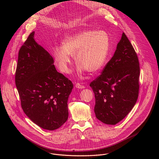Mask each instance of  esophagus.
<instances>
[{
  "instance_id": "1",
  "label": "esophagus",
  "mask_w": 159,
  "mask_h": 159,
  "mask_svg": "<svg viewBox=\"0 0 159 159\" xmlns=\"http://www.w3.org/2000/svg\"><path fill=\"white\" fill-rule=\"evenodd\" d=\"M75 87H76V88H77V89H82L85 88V87H84V85H81L80 83H76V84H75Z\"/></svg>"
}]
</instances>
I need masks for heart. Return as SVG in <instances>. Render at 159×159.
<instances>
[{
  "label": "heart",
  "mask_w": 159,
  "mask_h": 159,
  "mask_svg": "<svg viewBox=\"0 0 159 159\" xmlns=\"http://www.w3.org/2000/svg\"><path fill=\"white\" fill-rule=\"evenodd\" d=\"M109 49V37L104 31L86 30L65 37L61 43V48L53 50L55 61L61 71L70 72L71 57L79 65V74L85 70L96 73L101 69Z\"/></svg>",
  "instance_id": "1"
}]
</instances>
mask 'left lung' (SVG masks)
<instances>
[{"instance_id":"left-lung-1","label":"left lung","mask_w":159,"mask_h":159,"mask_svg":"<svg viewBox=\"0 0 159 159\" xmlns=\"http://www.w3.org/2000/svg\"><path fill=\"white\" fill-rule=\"evenodd\" d=\"M139 75L137 55L123 33L101 75L90 84L96 99L94 112L99 121L115 125L127 116L138 99Z\"/></svg>"}]
</instances>
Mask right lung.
I'll use <instances>...</instances> for the list:
<instances>
[{
	"mask_svg": "<svg viewBox=\"0 0 159 159\" xmlns=\"http://www.w3.org/2000/svg\"><path fill=\"white\" fill-rule=\"evenodd\" d=\"M32 32L19 50L16 85L26 115L43 129L55 130L68 119L72 82L57 72L52 55Z\"/></svg>",
	"mask_w": 159,
	"mask_h": 159,
	"instance_id": "add662e5",
	"label": "right lung"
}]
</instances>
